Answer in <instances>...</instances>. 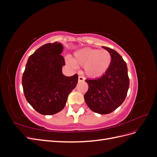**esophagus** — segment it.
<instances>
[{
    "label": "esophagus",
    "mask_w": 157,
    "mask_h": 157,
    "mask_svg": "<svg viewBox=\"0 0 157 157\" xmlns=\"http://www.w3.org/2000/svg\"><path fill=\"white\" fill-rule=\"evenodd\" d=\"M84 80H85V78H84V77H83L82 76H80V75H79V76H78V81H79V82L84 81Z\"/></svg>",
    "instance_id": "34e87169"
}]
</instances>
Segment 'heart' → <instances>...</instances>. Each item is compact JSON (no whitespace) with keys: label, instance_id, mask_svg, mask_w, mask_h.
<instances>
[{"label":"heart","instance_id":"heart-1","mask_svg":"<svg viewBox=\"0 0 157 157\" xmlns=\"http://www.w3.org/2000/svg\"><path fill=\"white\" fill-rule=\"evenodd\" d=\"M74 63L83 66L84 73L90 78L100 77L111 65L112 58L106 50L86 48L77 51L74 56ZM69 63H74L69 61Z\"/></svg>","mask_w":157,"mask_h":157}]
</instances>
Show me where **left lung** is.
I'll list each match as a JSON object with an SVG mask.
<instances>
[{
  "mask_svg": "<svg viewBox=\"0 0 157 157\" xmlns=\"http://www.w3.org/2000/svg\"><path fill=\"white\" fill-rule=\"evenodd\" d=\"M103 48L111 54V65L101 77L85 80L88 84V90L84 97L92 111L105 115L115 111L124 102L130 80L127 65L122 56L111 48Z\"/></svg>",
  "mask_w": 157,
  "mask_h": 157,
  "instance_id": "obj_1",
  "label": "left lung"
}]
</instances>
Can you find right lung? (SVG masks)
I'll use <instances>...</instances> for the list:
<instances>
[{
  "instance_id": "obj_1",
  "label": "right lung",
  "mask_w": 157,
  "mask_h": 157,
  "mask_svg": "<svg viewBox=\"0 0 157 157\" xmlns=\"http://www.w3.org/2000/svg\"><path fill=\"white\" fill-rule=\"evenodd\" d=\"M63 49L58 42L42 46L29 56L23 74L27 101L42 115H52L62 110L78 82L77 74L66 77L62 73Z\"/></svg>"
}]
</instances>
